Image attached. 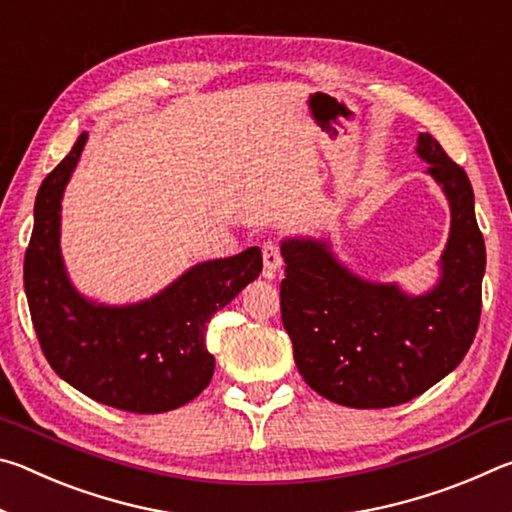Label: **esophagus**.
Segmentation results:
<instances>
[{
	"mask_svg": "<svg viewBox=\"0 0 512 512\" xmlns=\"http://www.w3.org/2000/svg\"><path fill=\"white\" fill-rule=\"evenodd\" d=\"M262 257H264V271L271 277L275 271H280L282 266V250L275 241H264L262 244Z\"/></svg>",
	"mask_w": 512,
	"mask_h": 512,
	"instance_id": "34e87169",
	"label": "esophagus"
}]
</instances>
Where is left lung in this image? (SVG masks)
Returning <instances> with one entry per match:
<instances>
[{
    "label": "left lung",
    "mask_w": 512,
    "mask_h": 512,
    "mask_svg": "<svg viewBox=\"0 0 512 512\" xmlns=\"http://www.w3.org/2000/svg\"><path fill=\"white\" fill-rule=\"evenodd\" d=\"M418 155L452 207L436 289L404 296L395 284L352 275L320 241L282 244L280 307L293 359L318 395L352 409H386L429 391L463 361L479 329L485 244L470 178L429 133H420Z\"/></svg>",
    "instance_id": "obj_1"
}]
</instances>
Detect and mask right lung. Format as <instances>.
<instances>
[{
	"instance_id": "1",
	"label": "right lung",
	"mask_w": 512,
	"mask_h": 512,
	"mask_svg": "<svg viewBox=\"0 0 512 512\" xmlns=\"http://www.w3.org/2000/svg\"><path fill=\"white\" fill-rule=\"evenodd\" d=\"M85 142L88 133L36 196L24 291L40 348L60 379L101 404L131 413L178 409L210 384L207 323L262 273V253L248 248L198 264L140 305L103 307L81 298L67 280L58 241L60 198Z\"/></svg>"
}]
</instances>
